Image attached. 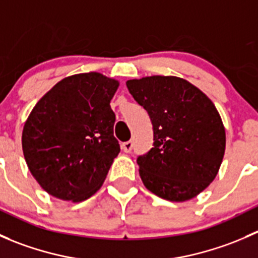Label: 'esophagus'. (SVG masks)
<instances>
[{
    "instance_id": "1",
    "label": "esophagus",
    "mask_w": 258,
    "mask_h": 258,
    "mask_svg": "<svg viewBox=\"0 0 258 258\" xmlns=\"http://www.w3.org/2000/svg\"><path fill=\"white\" fill-rule=\"evenodd\" d=\"M132 148H134V142L132 141H127V142H123V144H122V150L124 151V152H131L132 151Z\"/></svg>"
}]
</instances>
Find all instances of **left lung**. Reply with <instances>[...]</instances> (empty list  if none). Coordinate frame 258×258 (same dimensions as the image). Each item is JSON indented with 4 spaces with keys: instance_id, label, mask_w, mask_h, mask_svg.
<instances>
[{
    "instance_id": "obj_1",
    "label": "left lung",
    "mask_w": 258,
    "mask_h": 258,
    "mask_svg": "<svg viewBox=\"0 0 258 258\" xmlns=\"http://www.w3.org/2000/svg\"><path fill=\"white\" fill-rule=\"evenodd\" d=\"M126 85L153 126V147L137 157L146 188L168 201L196 197L215 179L225 155V127L215 105L178 77H144Z\"/></svg>"
}]
</instances>
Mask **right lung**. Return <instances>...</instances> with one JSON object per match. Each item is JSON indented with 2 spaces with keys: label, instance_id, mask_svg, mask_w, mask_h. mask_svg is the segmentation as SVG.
Masks as SVG:
<instances>
[{
  "label": "right lung",
  "instance_id": "1",
  "mask_svg": "<svg viewBox=\"0 0 258 258\" xmlns=\"http://www.w3.org/2000/svg\"><path fill=\"white\" fill-rule=\"evenodd\" d=\"M116 80L97 72L59 81L33 107L22 132L28 168L57 199L80 202L100 189L119 144L110 102Z\"/></svg>",
  "mask_w": 258,
  "mask_h": 258
}]
</instances>
